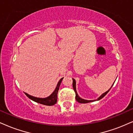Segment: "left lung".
<instances>
[{
  "mask_svg": "<svg viewBox=\"0 0 133 133\" xmlns=\"http://www.w3.org/2000/svg\"><path fill=\"white\" fill-rule=\"evenodd\" d=\"M112 87H111V88H110V89H111V88H112ZM73 89H74V91L75 92V94H76V97H75V99H76V101L78 102L82 103V104H86V103L91 102H93V101H96V100H94V101H88V100H84V99H81V97H79V96H78V94H77V92H76V81H75V80L74 79H73ZM110 89L109 90V91H107V92H105V93H104V94H102L101 96H100L97 99V101H99V100L102 99V98L104 97L105 96V95L107 94L108 92H109V91H110Z\"/></svg>",
  "mask_w": 133,
  "mask_h": 133,
  "instance_id": "left-lung-1",
  "label": "left lung"
}]
</instances>
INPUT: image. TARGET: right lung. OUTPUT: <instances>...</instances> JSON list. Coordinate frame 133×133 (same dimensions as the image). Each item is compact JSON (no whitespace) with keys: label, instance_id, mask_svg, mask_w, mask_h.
Listing matches in <instances>:
<instances>
[{"label":"right lung","instance_id":"right-lung-1","mask_svg":"<svg viewBox=\"0 0 133 133\" xmlns=\"http://www.w3.org/2000/svg\"><path fill=\"white\" fill-rule=\"evenodd\" d=\"M63 79V78H61L60 79V81H58V84L57 85L56 88H55V91L53 92V93L50 95V96L47 97L46 98H38L36 97H33L32 96H30V95L28 94L27 93H24L26 94L28 97L30 99H31L32 101L34 102H36L37 103H39V104L45 105H49L51 106L55 104L57 102V93H58L59 87H60V85L61 84V82Z\"/></svg>","mask_w":133,"mask_h":133}]
</instances>
